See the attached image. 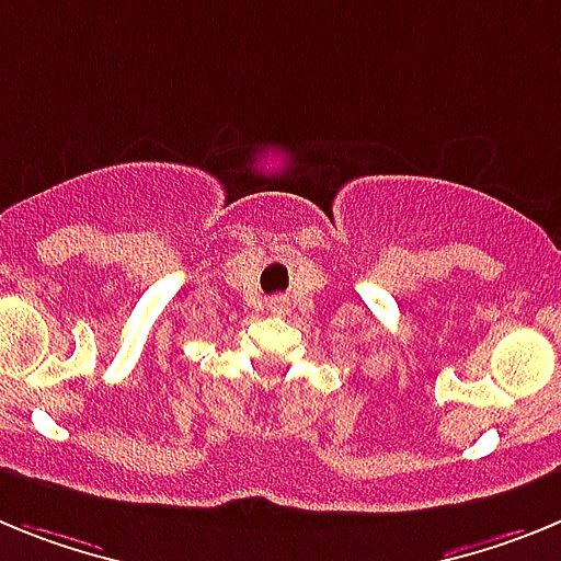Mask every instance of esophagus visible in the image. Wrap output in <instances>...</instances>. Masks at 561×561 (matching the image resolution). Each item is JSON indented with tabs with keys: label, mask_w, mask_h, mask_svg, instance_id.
I'll list each match as a JSON object with an SVG mask.
<instances>
[{
	"label": "esophagus",
	"mask_w": 561,
	"mask_h": 561,
	"mask_svg": "<svg viewBox=\"0 0 561 561\" xmlns=\"http://www.w3.org/2000/svg\"><path fill=\"white\" fill-rule=\"evenodd\" d=\"M267 305H271V310H276V313H282V310L287 308V299H285V296H274V299L267 301Z\"/></svg>",
	"instance_id": "obj_1"
}]
</instances>
